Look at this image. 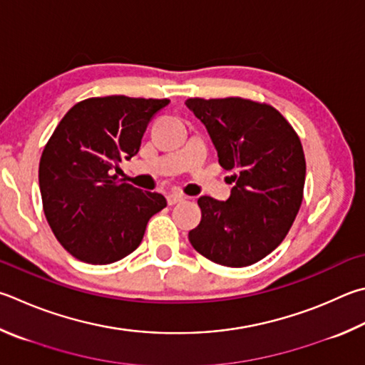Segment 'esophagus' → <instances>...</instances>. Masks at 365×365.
I'll return each instance as SVG.
<instances>
[{"mask_svg":"<svg viewBox=\"0 0 365 365\" xmlns=\"http://www.w3.org/2000/svg\"><path fill=\"white\" fill-rule=\"evenodd\" d=\"M183 200H185V197L180 193H170V195H168V204L169 205H175L178 202H182Z\"/></svg>","mask_w":365,"mask_h":365,"instance_id":"esophagus-1","label":"esophagus"}]
</instances>
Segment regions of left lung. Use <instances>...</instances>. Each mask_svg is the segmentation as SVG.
<instances>
[{"instance_id":"obj_1","label":"left lung","mask_w":365,"mask_h":365,"mask_svg":"<svg viewBox=\"0 0 365 365\" xmlns=\"http://www.w3.org/2000/svg\"><path fill=\"white\" fill-rule=\"evenodd\" d=\"M185 105L207 129L222 168L235 172L227 201L197 200L202 217L188 240L210 262L249 267L279 246L302 205L307 163L300 138L267 103L228 97Z\"/></svg>"}]
</instances>
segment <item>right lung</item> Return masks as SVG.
Masks as SVG:
<instances>
[{
  "label": "right lung",
  "instance_id": "right-lung-1",
  "mask_svg": "<svg viewBox=\"0 0 365 365\" xmlns=\"http://www.w3.org/2000/svg\"><path fill=\"white\" fill-rule=\"evenodd\" d=\"M168 98L94 97L76 103L44 147L39 190L44 215L78 260L108 264L134 252L168 201L121 183L113 170L140 150L150 119Z\"/></svg>",
  "mask_w": 365,
  "mask_h": 365
}]
</instances>
